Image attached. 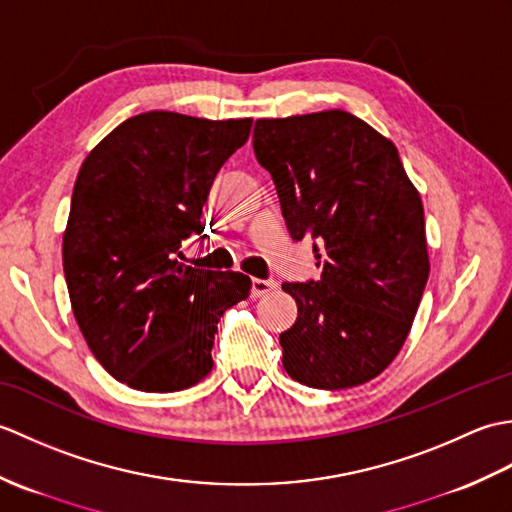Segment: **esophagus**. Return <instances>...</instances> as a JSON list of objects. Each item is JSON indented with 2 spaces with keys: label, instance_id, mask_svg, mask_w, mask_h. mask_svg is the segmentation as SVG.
Segmentation results:
<instances>
[{
  "label": "esophagus",
  "instance_id": "esophagus-1",
  "mask_svg": "<svg viewBox=\"0 0 512 512\" xmlns=\"http://www.w3.org/2000/svg\"><path fill=\"white\" fill-rule=\"evenodd\" d=\"M275 290H277L275 279H253V286H250V295L257 299V297H266Z\"/></svg>",
  "mask_w": 512,
  "mask_h": 512
}]
</instances>
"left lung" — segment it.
<instances>
[{"label":"left lung","mask_w":512,"mask_h":512,"mask_svg":"<svg viewBox=\"0 0 512 512\" xmlns=\"http://www.w3.org/2000/svg\"><path fill=\"white\" fill-rule=\"evenodd\" d=\"M255 156L295 242L317 239L321 279L284 284L297 321L279 334L290 378L347 389L385 372L429 279L418 189L396 145L343 110L259 118Z\"/></svg>","instance_id":"1"}]
</instances>
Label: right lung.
Masks as SVG:
<instances>
[{"mask_svg": "<svg viewBox=\"0 0 512 512\" xmlns=\"http://www.w3.org/2000/svg\"><path fill=\"white\" fill-rule=\"evenodd\" d=\"M253 118L145 112L83 160L63 233L74 319L107 372L138 391L169 394L211 372L222 314L250 295V277L182 264L202 235V206ZM204 239V237H202Z\"/></svg>", "mask_w": 512, "mask_h": 512, "instance_id": "1", "label": "right lung"}]
</instances>
